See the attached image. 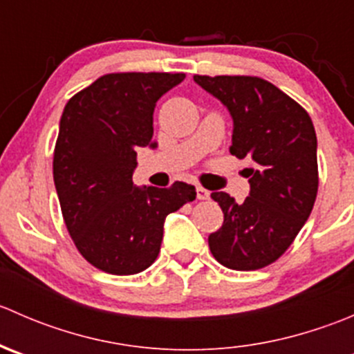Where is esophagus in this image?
Here are the masks:
<instances>
[{
    "label": "esophagus",
    "mask_w": 354,
    "mask_h": 354,
    "mask_svg": "<svg viewBox=\"0 0 354 354\" xmlns=\"http://www.w3.org/2000/svg\"><path fill=\"white\" fill-rule=\"evenodd\" d=\"M209 192H207L205 190V188H203V187H197V198L198 200H207V198H209Z\"/></svg>",
    "instance_id": "esophagus-1"
}]
</instances>
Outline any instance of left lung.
I'll return each instance as SVG.
<instances>
[{
    "instance_id": "left-lung-1",
    "label": "left lung",
    "mask_w": 354,
    "mask_h": 354,
    "mask_svg": "<svg viewBox=\"0 0 354 354\" xmlns=\"http://www.w3.org/2000/svg\"><path fill=\"white\" fill-rule=\"evenodd\" d=\"M194 80L230 111V152L250 160L245 202L226 192L210 195L224 223L209 234V248L227 269H262L286 252L313 209L319 190L315 128L298 102L263 78L195 75Z\"/></svg>"
}]
</instances>
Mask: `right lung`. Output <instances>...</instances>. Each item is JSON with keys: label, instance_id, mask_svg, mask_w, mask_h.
Returning <instances> with one entry per match:
<instances>
[{"label": "right lung", "instance_id": "right-lung-1", "mask_svg": "<svg viewBox=\"0 0 354 354\" xmlns=\"http://www.w3.org/2000/svg\"><path fill=\"white\" fill-rule=\"evenodd\" d=\"M185 73H108L66 102L53 176L78 252L116 276L138 274L159 255L164 219L197 197L194 185L137 187V149L152 147L156 102Z\"/></svg>", "mask_w": 354, "mask_h": 354}]
</instances>
